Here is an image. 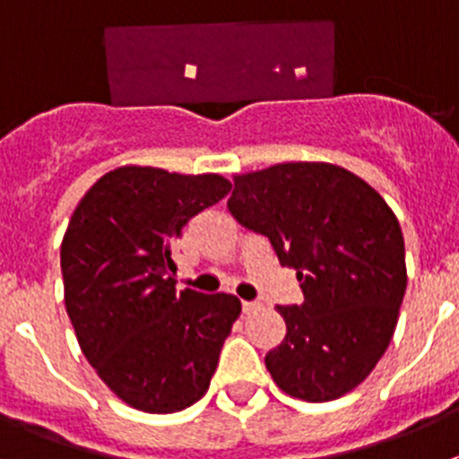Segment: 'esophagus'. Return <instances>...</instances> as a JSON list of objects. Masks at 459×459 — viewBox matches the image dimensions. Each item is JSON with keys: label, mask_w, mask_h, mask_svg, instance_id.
I'll use <instances>...</instances> for the list:
<instances>
[{"label": "esophagus", "mask_w": 459, "mask_h": 459, "mask_svg": "<svg viewBox=\"0 0 459 459\" xmlns=\"http://www.w3.org/2000/svg\"><path fill=\"white\" fill-rule=\"evenodd\" d=\"M241 307H243V312H246V315H253V312H257L259 307H262V303H259V301H243Z\"/></svg>", "instance_id": "esophagus-1"}]
</instances>
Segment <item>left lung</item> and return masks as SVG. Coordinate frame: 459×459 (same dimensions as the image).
<instances>
[{
    "label": "left lung",
    "mask_w": 459,
    "mask_h": 459,
    "mask_svg": "<svg viewBox=\"0 0 459 459\" xmlns=\"http://www.w3.org/2000/svg\"><path fill=\"white\" fill-rule=\"evenodd\" d=\"M227 209L301 282V306H278L287 333L264 359L275 384L306 403L354 391L386 351L407 290L391 206L350 169L280 163L234 177Z\"/></svg>",
    "instance_id": "left-lung-1"
}]
</instances>
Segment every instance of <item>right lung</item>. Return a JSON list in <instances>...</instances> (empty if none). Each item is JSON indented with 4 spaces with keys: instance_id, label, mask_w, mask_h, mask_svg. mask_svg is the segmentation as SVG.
Listing matches in <instances>:
<instances>
[{
    "instance_id": "obj_1",
    "label": "right lung",
    "mask_w": 459,
    "mask_h": 459,
    "mask_svg": "<svg viewBox=\"0 0 459 459\" xmlns=\"http://www.w3.org/2000/svg\"><path fill=\"white\" fill-rule=\"evenodd\" d=\"M230 190L221 174L126 165L103 174L73 211L64 303L82 354L128 407L174 413L209 388L241 301L177 291L174 243Z\"/></svg>"
}]
</instances>
